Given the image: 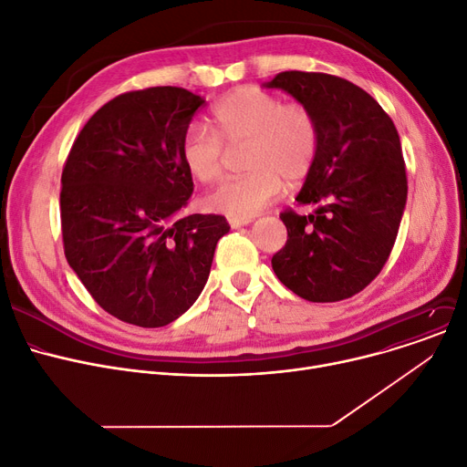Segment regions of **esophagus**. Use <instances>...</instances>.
Instances as JSON below:
<instances>
[{
  "label": "esophagus",
  "mask_w": 467,
  "mask_h": 467,
  "mask_svg": "<svg viewBox=\"0 0 467 467\" xmlns=\"http://www.w3.org/2000/svg\"><path fill=\"white\" fill-rule=\"evenodd\" d=\"M228 223H230V226L234 228V230H237V228H241V226H246V224H251L253 223V218L249 216V218H239V216H230L228 218Z\"/></svg>",
  "instance_id": "34e87169"
}]
</instances>
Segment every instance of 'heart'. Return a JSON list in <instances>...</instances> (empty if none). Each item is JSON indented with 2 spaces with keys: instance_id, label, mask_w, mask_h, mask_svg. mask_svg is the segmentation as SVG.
Returning <instances> with one entry per match:
<instances>
[{
  "instance_id": "obj_1",
  "label": "heart",
  "mask_w": 467,
  "mask_h": 467,
  "mask_svg": "<svg viewBox=\"0 0 467 467\" xmlns=\"http://www.w3.org/2000/svg\"><path fill=\"white\" fill-rule=\"evenodd\" d=\"M213 124L214 130L203 122L186 128L181 141L186 171L200 182H213L223 173L224 145H246L243 166L249 173L207 194L209 211L249 218L281 194L283 181L297 184L315 166L320 126L304 103H285L262 88L243 87L214 105Z\"/></svg>"
}]
</instances>
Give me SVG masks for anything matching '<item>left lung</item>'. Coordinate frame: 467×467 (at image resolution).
<instances>
[{"mask_svg":"<svg viewBox=\"0 0 467 467\" xmlns=\"http://www.w3.org/2000/svg\"><path fill=\"white\" fill-rule=\"evenodd\" d=\"M307 105L320 126L315 166L296 202L309 214L281 213L288 239L271 258L279 281L315 304L364 290L387 264L407 202L400 135L390 117L352 82L283 71L265 82Z\"/></svg>","mask_w":467,"mask_h":467,"instance_id":"left-lung-1","label":"left lung"}]
</instances>
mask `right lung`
Instances as JSON below:
<instances>
[{"instance_id": "1", "label": "right lung", "mask_w": 467, "mask_h": 467, "mask_svg": "<svg viewBox=\"0 0 467 467\" xmlns=\"http://www.w3.org/2000/svg\"><path fill=\"white\" fill-rule=\"evenodd\" d=\"M203 103L177 87L117 96L66 160L67 264L101 309L133 326H166L194 306L230 232L221 214H181L194 190L181 141Z\"/></svg>"}]
</instances>
